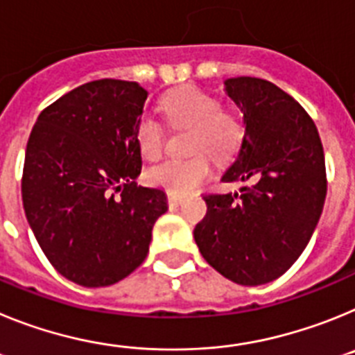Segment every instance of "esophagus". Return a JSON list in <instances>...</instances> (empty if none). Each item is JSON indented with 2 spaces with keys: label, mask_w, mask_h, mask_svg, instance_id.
<instances>
[{
  "label": "esophagus",
  "mask_w": 355,
  "mask_h": 355,
  "mask_svg": "<svg viewBox=\"0 0 355 355\" xmlns=\"http://www.w3.org/2000/svg\"><path fill=\"white\" fill-rule=\"evenodd\" d=\"M167 200H168V206H171V208H178V206L183 202V197L174 196V193H167Z\"/></svg>",
  "instance_id": "34e87169"
}]
</instances>
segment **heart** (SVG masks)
Returning <instances> with one entry per match:
<instances>
[{"mask_svg": "<svg viewBox=\"0 0 355 355\" xmlns=\"http://www.w3.org/2000/svg\"><path fill=\"white\" fill-rule=\"evenodd\" d=\"M162 110L172 126L190 128V153H205L215 162L233 158L243 142V124L240 119L206 90L196 85H184L162 97ZM137 142L144 158L156 159L163 150L165 133L158 121L144 117L137 128ZM205 155L187 159H167L147 171V180L168 193L184 196L209 175L211 165Z\"/></svg>", "mask_w": 355, "mask_h": 355, "instance_id": "obj_1", "label": "heart"}]
</instances>
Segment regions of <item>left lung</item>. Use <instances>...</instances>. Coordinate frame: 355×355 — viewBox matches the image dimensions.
<instances>
[{
    "label": "left lung",
    "mask_w": 355,
    "mask_h": 355,
    "mask_svg": "<svg viewBox=\"0 0 355 355\" xmlns=\"http://www.w3.org/2000/svg\"><path fill=\"white\" fill-rule=\"evenodd\" d=\"M245 135L222 181L240 192L206 193L193 229L202 258L243 286L281 277L311 240L327 193L325 156L306 110L277 85L250 76L224 81Z\"/></svg>",
    "instance_id": "left-lung-1"
}]
</instances>
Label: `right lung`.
<instances>
[{
    "mask_svg": "<svg viewBox=\"0 0 355 355\" xmlns=\"http://www.w3.org/2000/svg\"><path fill=\"white\" fill-rule=\"evenodd\" d=\"M146 99L137 81H90L44 108L28 139V224L49 263L80 286H110L139 268L168 208L163 190L135 181Z\"/></svg>",
    "mask_w": 355,
    "mask_h": 355,
    "instance_id": "add662e5",
    "label": "right lung"
}]
</instances>
